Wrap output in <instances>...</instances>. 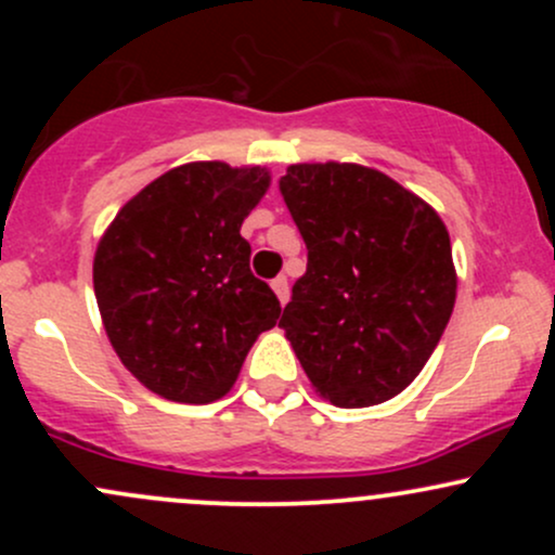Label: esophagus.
Wrapping results in <instances>:
<instances>
[{"label": "esophagus", "mask_w": 555, "mask_h": 555, "mask_svg": "<svg viewBox=\"0 0 555 555\" xmlns=\"http://www.w3.org/2000/svg\"><path fill=\"white\" fill-rule=\"evenodd\" d=\"M271 289L276 292L279 302H282V305L289 302V282H286V276H276V279H273Z\"/></svg>", "instance_id": "esophagus-1"}]
</instances>
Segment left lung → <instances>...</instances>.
<instances>
[{"label": "left lung", "instance_id": "8db88e82", "mask_svg": "<svg viewBox=\"0 0 555 555\" xmlns=\"http://www.w3.org/2000/svg\"><path fill=\"white\" fill-rule=\"evenodd\" d=\"M279 190L308 247L279 328L331 404L393 399L423 371L454 310L441 216L360 164H292Z\"/></svg>", "mask_w": 555, "mask_h": 555}]
</instances>
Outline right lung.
<instances>
[{"label": "right lung", "instance_id": "add662e5", "mask_svg": "<svg viewBox=\"0 0 555 555\" xmlns=\"http://www.w3.org/2000/svg\"><path fill=\"white\" fill-rule=\"evenodd\" d=\"M269 169L193 162L169 169L119 208L93 258L101 321L122 365L149 391L211 404L282 305L253 276L242 221Z\"/></svg>", "mask_w": 555, "mask_h": 555}]
</instances>
